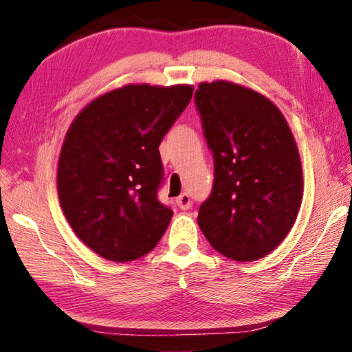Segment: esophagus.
<instances>
[{
    "label": "esophagus",
    "mask_w": 352,
    "mask_h": 352,
    "mask_svg": "<svg viewBox=\"0 0 352 352\" xmlns=\"http://www.w3.org/2000/svg\"><path fill=\"white\" fill-rule=\"evenodd\" d=\"M177 205L180 210H189V208L192 206V201H190V197L186 192H183L177 197Z\"/></svg>",
    "instance_id": "esophagus-1"
}]
</instances>
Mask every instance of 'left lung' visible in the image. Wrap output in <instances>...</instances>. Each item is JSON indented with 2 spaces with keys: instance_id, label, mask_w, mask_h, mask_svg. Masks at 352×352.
Returning a JSON list of instances; mask_svg holds the SVG:
<instances>
[{
  "instance_id": "left-lung-1",
  "label": "left lung",
  "mask_w": 352,
  "mask_h": 352,
  "mask_svg": "<svg viewBox=\"0 0 352 352\" xmlns=\"http://www.w3.org/2000/svg\"><path fill=\"white\" fill-rule=\"evenodd\" d=\"M194 99L214 158L200 230L226 258H264L289 234L301 206V160L289 124L272 100L233 82H201Z\"/></svg>"
}]
</instances>
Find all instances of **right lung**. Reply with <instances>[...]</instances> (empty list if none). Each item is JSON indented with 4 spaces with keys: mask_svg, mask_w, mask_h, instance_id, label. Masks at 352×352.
Returning <instances> with one entry per match:
<instances>
[{
    "mask_svg": "<svg viewBox=\"0 0 352 352\" xmlns=\"http://www.w3.org/2000/svg\"><path fill=\"white\" fill-rule=\"evenodd\" d=\"M192 91L132 83L91 100L69 126L58 158V200L77 237L102 258L138 259L163 237L174 212L158 200V147Z\"/></svg>",
    "mask_w": 352,
    "mask_h": 352,
    "instance_id": "obj_1",
    "label": "right lung"
}]
</instances>
